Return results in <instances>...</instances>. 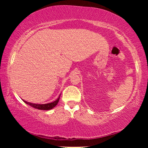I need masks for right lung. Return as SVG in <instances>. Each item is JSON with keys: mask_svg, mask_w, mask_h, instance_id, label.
<instances>
[{"mask_svg": "<svg viewBox=\"0 0 148 148\" xmlns=\"http://www.w3.org/2000/svg\"><path fill=\"white\" fill-rule=\"evenodd\" d=\"M60 96L61 95H59L58 99L53 102H49V103H47V104H35V103H32V102H27L26 101H24L23 100L24 102H25L26 104L30 105V106L36 109H38V110H51L53 109L54 107L56 106V105L58 104L59 99H60Z\"/></svg>", "mask_w": 148, "mask_h": 148, "instance_id": "add662e5", "label": "right lung"}]
</instances>
